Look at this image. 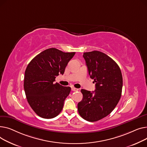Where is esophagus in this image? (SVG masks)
Masks as SVG:
<instances>
[{"instance_id":"obj_1","label":"esophagus","mask_w":147,"mask_h":147,"mask_svg":"<svg viewBox=\"0 0 147 147\" xmlns=\"http://www.w3.org/2000/svg\"><path fill=\"white\" fill-rule=\"evenodd\" d=\"M71 90H72V91H78V88H74V87H72V88H71Z\"/></svg>"}]
</instances>
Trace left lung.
<instances>
[{"instance_id":"1","label":"left lung","mask_w":147,"mask_h":147,"mask_svg":"<svg viewBox=\"0 0 147 147\" xmlns=\"http://www.w3.org/2000/svg\"><path fill=\"white\" fill-rule=\"evenodd\" d=\"M83 57L91 79L96 82L94 91L82 89V100L78 104L80 116L89 122H96L108 116L121 97L123 78L118 65L99 51L84 53Z\"/></svg>"}]
</instances>
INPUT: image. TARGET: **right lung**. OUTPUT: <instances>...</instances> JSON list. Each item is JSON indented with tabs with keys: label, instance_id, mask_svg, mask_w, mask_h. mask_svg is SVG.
Returning a JSON list of instances; mask_svg holds the SVG:
<instances>
[{
	"label": "right lung",
	"instance_id": "1",
	"mask_svg": "<svg viewBox=\"0 0 147 147\" xmlns=\"http://www.w3.org/2000/svg\"><path fill=\"white\" fill-rule=\"evenodd\" d=\"M75 54L55 48L48 49L32 59L26 68L24 81L26 97L40 117L51 119L62 111L71 88L55 83V78L60 74H64Z\"/></svg>",
	"mask_w": 147,
	"mask_h": 147
}]
</instances>
